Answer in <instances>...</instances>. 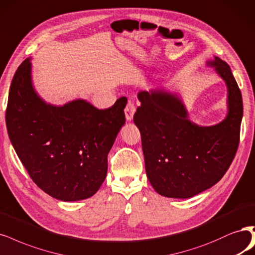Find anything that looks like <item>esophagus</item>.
Here are the masks:
<instances>
[{"instance_id":"34e87169","label":"esophagus","mask_w":255,"mask_h":255,"mask_svg":"<svg viewBox=\"0 0 255 255\" xmlns=\"http://www.w3.org/2000/svg\"><path fill=\"white\" fill-rule=\"evenodd\" d=\"M136 112V108H135V104L131 100L128 101L127 107L125 109V113H126V118L128 121H130L134 117V114Z\"/></svg>"}]
</instances>
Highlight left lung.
Here are the masks:
<instances>
[{
	"instance_id": "left-lung-1",
	"label": "left lung",
	"mask_w": 255,
	"mask_h": 255,
	"mask_svg": "<svg viewBox=\"0 0 255 255\" xmlns=\"http://www.w3.org/2000/svg\"><path fill=\"white\" fill-rule=\"evenodd\" d=\"M208 66L226 82L228 114L219 124L200 127L188 118L176 94L164 90L138 93L141 103L134 122L141 134L146 176L162 196L190 198L223 178L240 143L243 99L225 61L214 57Z\"/></svg>"
}]
</instances>
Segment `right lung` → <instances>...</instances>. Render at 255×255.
I'll list each match as a JSON object with an SVG mask.
<instances>
[{
    "label": "right lung",
    "mask_w": 255,
    "mask_h": 255,
    "mask_svg": "<svg viewBox=\"0 0 255 255\" xmlns=\"http://www.w3.org/2000/svg\"><path fill=\"white\" fill-rule=\"evenodd\" d=\"M127 98L98 110L77 99L57 107L34 91L30 58L13 76L6 126L16 155L37 186L63 201L82 200L99 190L108 173V154L126 124Z\"/></svg>",
    "instance_id": "add662e5"
}]
</instances>
